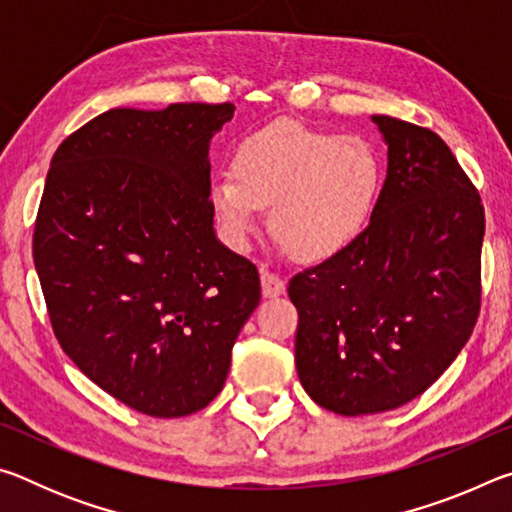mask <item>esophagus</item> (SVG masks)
Segmentation results:
<instances>
[{"label":"esophagus","instance_id":"1","mask_svg":"<svg viewBox=\"0 0 512 512\" xmlns=\"http://www.w3.org/2000/svg\"><path fill=\"white\" fill-rule=\"evenodd\" d=\"M259 280H262V296L264 298H277V296H282L284 289H287V284H284L282 277L271 273V271H266V268L259 271Z\"/></svg>","mask_w":512,"mask_h":512}]
</instances>
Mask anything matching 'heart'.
I'll return each mask as SVG.
<instances>
[{"label": "heart", "instance_id": "heart-1", "mask_svg": "<svg viewBox=\"0 0 512 512\" xmlns=\"http://www.w3.org/2000/svg\"><path fill=\"white\" fill-rule=\"evenodd\" d=\"M230 176L214 178L207 203L225 244L244 250L259 210L291 257L320 264L366 232L384 183V164L370 142L275 121L239 142Z\"/></svg>", "mask_w": 512, "mask_h": 512}]
</instances>
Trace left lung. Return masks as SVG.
Segmentation results:
<instances>
[{
    "label": "left lung",
    "instance_id": "obj_1",
    "mask_svg": "<svg viewBox=\"0 0 512 512\" xmlns=\"http://www.w3.org/2000/svg\"><path fill=\"white\" fill-rule=\"evenodd\" d=\"M386 180L368 228L341 255L289 282L296 370L339 415L411 402L452 366L481 300V198L436 133L372 115Z\"/></svg>",
    "mask_w": 512,
    "mask_h": 512
}]
</instances>
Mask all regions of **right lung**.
Returning <instances> with one entry per match:
<instances>
[{"label":"right lung","instance_id":"1","mask_svg":"<svg viewBox=\"0 0 512 512\" xmlns=\"http://www.w3.org/2000/svg\"><path fill=\"white\" fill-rule=\"evenodd\" d=\"M232 103L115 108L58 146L33 262L60 345L131 409L183 418L221 393L262 298L207 203L210 142Z\"/></svg>","mask_w":512,"mask_h":512}]
</instances>
